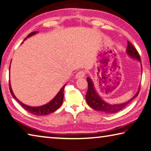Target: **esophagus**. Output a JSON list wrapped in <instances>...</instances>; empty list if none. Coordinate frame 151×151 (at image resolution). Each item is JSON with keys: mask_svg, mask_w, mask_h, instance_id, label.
Masks as SVG:
<instances>
[{"mask_svg": "<svg viewBox=\"0 0 151 151\" xmlns=\"http://www.w3.org/2000/svg\"><path fill=\"white\" fill-rule=\"evenodd\" d=\"M85 76V72L83 71H79L78 73H76V78H83Z\"/></svg>", "mask_w": 151, "mask_h": 151, "instance_id": "esophagus-1", "label": "esophagus"}]
</instances>
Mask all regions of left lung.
Wrapping results in <instances>:
<instances>
[{
	"label": "left lung",
	"instance_id": "8db88e82",
	"mask_svg": "<svg viewBox=\"0 0 151 151\" xmlns=\"http://www.w3.org/2000/svg\"><path fill=\"white\" fill-rule=\"evenodd\" d=\"M126 52L130 57L137 60H139L141 63L140 56H139L137 50H136L135 48L133 46V45L129 41H127ZM87 81L88 83V89L86 95H85V99H86L87 103L90 107H91L94 110L101 111L102 112L107 114L116 113L124 109L127 104H129L130 102L138 95L139 90H140V87H139L138 91L137 92V93H136L129 101H127L126 102L119 104H110L104 101L101 99V96L99 95V94L95 90V88L94 87V84L91 78H87Z\"/></svg>",
	"mask_w": 151,
	"mask_h": 151
}]
</instances>
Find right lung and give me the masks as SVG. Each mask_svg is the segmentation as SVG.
Segmentation results:
<instances>
[{
    "instance_id": "obj_1",
    "label": "right lung",
    "mask_w": 151,
    "mask_h": 151,
    "mask_svg": "<svg viewBox=\"0 0 151 151\" xmlns=\"http://www.w3.org/2000/svg\"><path fill=\"white\" fill-rule=\"evenodd\" d=\"M37 33V31H35V32H32V33H29L25 39H26L28 37H30L31 36L35 35V34H36ZM9 85H10V91L11 93V95H12L13 97L15 99L19 104H20L22 106L24 107L25 110L28 111V112L31 113V114H34V115L45 116V115L49 114H50L52 112H54L55 111H56V110L58 109L60 107V106L62 104V102H63L64 91V87H65V85H66V84H65L64 86L61 88V89L60 90V91L57 93V95L55 96V98H54L52 101H50L49 102H48V103L46 104L42 105V106H36V107L27 106V105L22 103V102L19 101L18 99L16 97V96L14 95L12 90V88H11L10 80H9Z\"/></svg>"
}]
</instances>
